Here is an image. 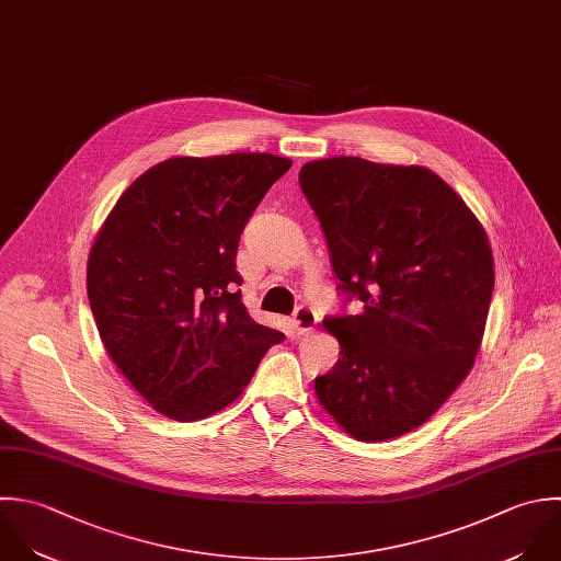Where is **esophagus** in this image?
<instances>
[{"label": "esophagus", "mask_w": 561, "mask_h": 561, "mask_svg": "<svg viewBox=\"0 0 561 561\" xmlns=\"http://www.w3.org/2000/svg\"><path fill=\"white\" fill-rule=\"evenodd\" d=\"M317 328V314L310 308H299L293 317V330L297 336H308Z\"/></svg>", "instance_id": "obj_1"}]
</instances>
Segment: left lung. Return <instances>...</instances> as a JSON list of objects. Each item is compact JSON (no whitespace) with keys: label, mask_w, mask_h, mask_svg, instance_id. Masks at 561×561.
I'll return each mask as SVG.
<instances>
[{"label":"left lung","mask_w":561,"mask_h":561,"mask_svg":"<svg viewBox=\"0 0 561 561\" xmlns=\"http://www.w3.org/2000/svg\"><path fill=\"white\" fill-rule=\"evenodd\" d=\"M299 185L314 209L345 299L328 317L341 358L314 380L321 407L360 442L422 426L479 354L494 293L488 233L463 198L422 165L360 157L310 161Z\"/></svg>","instance_id":"left-lung-1"}]
</instances>
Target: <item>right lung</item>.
<instances>
[{
  "label": "right lung",
  "mask_w": 561,
  "mask_h": 561,
  "mask_svg": "<svg viewBox=\"0 0 561 561\" xmlns=\"http://www.w3.org/2000/svg\"><path fill=\"white\" fill-rule=\"evenodd\" d=\"M293 165L268 152L172 157L117 198L89 253V306L115 367L161 415L209 417L284 334L236 286L240 233Z\"/></svg>",
  "instance_id": "right-lung-1"
}]
</instances>
